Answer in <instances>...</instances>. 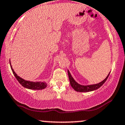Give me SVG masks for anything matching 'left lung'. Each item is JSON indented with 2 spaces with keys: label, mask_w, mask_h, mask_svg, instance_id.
I'll return each instance as SVG.
<instances>
[{
  "label": "left lung",
  "mask_w": 125,
  "mask_h": 125,
  "mask_svg": "<svg viewBox=\"0 0 125 125\" xmlns=\"http://www.w3.org/2000/svg\"><path fill=\"white\" fill-rule=\"evenodd\" d=\"M67 73H68L70 83H71V86L73 87V89L74 90H76V92H87L94 91V90H96L97 89L99 88L100 87H101L107 80V77L109 76L110 72L109 73V74H107L106 77L104 79V81L100 82L98 83L94 84H88V85H82V84L78 83L74 79L73 77H72V74H71V73H70L69 70H67Z\"/></svg>",
  "instance_id": "1"
}]
</instances>
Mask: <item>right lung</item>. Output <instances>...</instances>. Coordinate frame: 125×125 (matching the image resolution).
I'll return each instance as SVG.
<instances>
[{
    "label": "right lung",
    "mask_w": 125,
    "mask_h": 125,
    "mask_svg": "<svg viewBox=\"0 0 125 125\" xmlns=\"http://www.w3.org/2000/svg\"><path fill=\"white\" fill-rule=\"evenodd\" d=\"M10 65L11 69H12L13 73L14 76L16 78V79L21 83V85L24 87H25V88L31 90H42L46 88L47 86H48V83L45 82H32L23 79L19 76L18 74L16 73L12 66L10 61Z\"/></svg>",
    "instance_id": "obj_1"
}]
</instances>
